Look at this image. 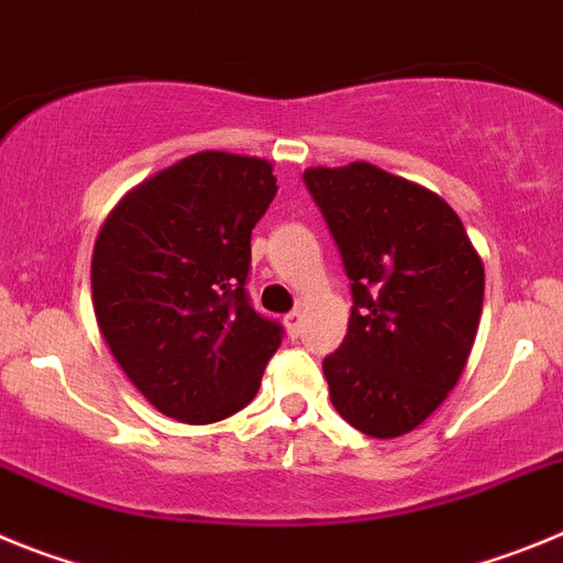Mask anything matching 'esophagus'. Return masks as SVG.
I'll list each match as a JSON object with an SVG mask.
<instances>
[{
  "instance_id": "34e87169",
  "label": "esophagus",
  "mask_w": 563,
  "mask_h": 563,
  "mask_svg": "<svg viewBox=\"0 0 563 563\" xmlns=\"http://www.w3.org/2000/svg\"><path fill=\"white\" fill-rule=\"evenodd\" d=\"M285 327H287V332H290L292 338L301 335V312H298V310L287 312V316H285Z\"/></svg>"
}]
</instances>
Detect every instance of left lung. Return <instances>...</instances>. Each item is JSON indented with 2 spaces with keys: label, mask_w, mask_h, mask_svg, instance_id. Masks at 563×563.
<instances>
[{
  "label": "left lung",
  "mask_w": 563,
  "mask_h": 563,
  "mask_svg": "<svg viewBox=\"0 0 563 563\" xmlns=\"http://www.w3.org/2000/svg\"><path fill=\"white\" fill-rule=\"evenodd\" d=\"M305 183L352 282L330 400L363 434L415 431L449 397L479 330L485 267L440 194L372 163L316 166Z\"/></svg>",
  "instance_id": "obj_1"
}]
</instances>
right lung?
I'll use <instances>...</instances> for the list:
<instances>
[{"instance_id":"right-lung-1","label":"right lung","mask_w":563,"mask_h":563,"mask_svg":"<svg viewBox=\"0 0 563 563\" xmlns=\"http://www.w3.org/2000/svg\"><path fill=\"white\" fill-rule=\"evenodd\" d=\"M276 188L262 157L197 152L123 194L98 231V327L161 415L208 426L256 397L282 327L253 310L245 282Z\"/></svg>"}]
</instances>
